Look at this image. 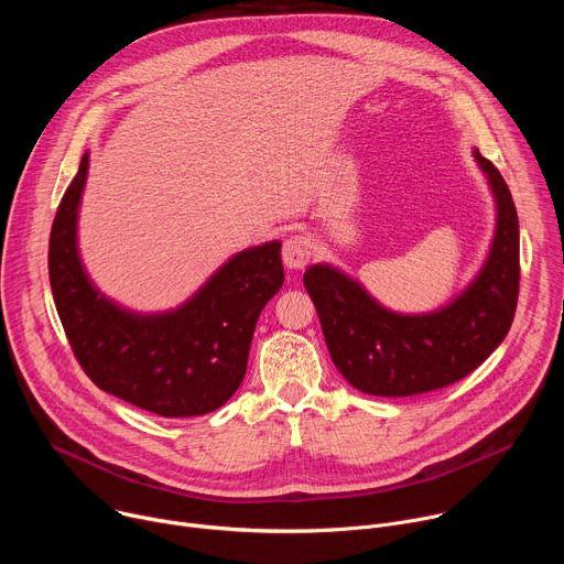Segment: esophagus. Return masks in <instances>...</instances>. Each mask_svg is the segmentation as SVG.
Instances as JSON below:
<instances>
[{
	"mask_svg": "<svg viewBox=\"0 0 564 564\" xmlns=\"http://www.w3.org/2000/svg\"><path fill=\"white\" fill-rule=\"evenodd\" d=\"M314 246L307 236H290L283 243V263L290 270H301L312 259Z\"/></svg>",
	"mask_w": 564,
	"mask_h": 564,
	"instance_id": "obj_1",
	"label": "esophagus"
}]
</instances>
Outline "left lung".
<instances>
[{
    "mask_svg": "<svg viewBox=\"0 0 564 564\" xmlns=\"http://www.w3.org/2000/svg\"><path fill=\"white\" fill-rule=\"evenodd\" d=\"M496 198V234L475 279L446 305L401 314L383 307L346 272L316 263L303 285L339 372L361 392L411 397L459 381L507 337L520 288V227L511 192L494 163L473 149Z\"/></svg>",
    "mask_w": 564,
    "mask_h": 564,
    "instance_id": "1",
    "label": "left lung"
}]
</instances>
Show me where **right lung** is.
Instances as JSON below:
<instances>
[{
    "instance_id": "right-lung-1",
    "label": "right lung",
    "mask_w": 564,
    "mask_h": 564,
    "mask_svg": "<svg viewBox=\"0 0 564 564\" xmlns=\"http://www.w3.org/2000/svg\"><path fill=\"white\" fill-rule=\"evenodd\" d=\"M87 174L89 153L62 196L48 243L51 290L75 359L100 390L160 417L220 409L246 377L261 310L283 285L281 243L234 254L176 310H127L94 285L79 259Z\"/></svg>"
}]
</instances>
